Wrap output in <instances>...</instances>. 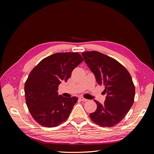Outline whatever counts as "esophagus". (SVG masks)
<instances>
[{
  "label": "esophagus",
  "mask_w": 154,
  "mask_h": 154,
  "mask_svg": "<svg viewBox=\"0 0 154 154\" xmlns=\"http://www.w3.org/2000/svg\"><path fill=\"white\" fill-rule=\"evenodd\" d=\"M79 100H80V101H84V102H85V101H87V99L83 98V97H79Z\"/></svg>",
  "instance_id": "esophagus-1"
}]
</instances>
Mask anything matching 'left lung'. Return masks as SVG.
<instances>
[{"mask_svg":"<svg viewBox=\"0 0 154 154\" xmlns=\"http://www.w3.org/2000/svg\"><path fill=\"white\" fill-rule=\"evenodd\" d=\"M82 54L106 94L103 105L94 100L97 109L90 114V118L101 127H113L125 118L133 105L135 87L132 77L117 60L103 53L87 51Z\"/></svg>","mask_w":154,"mask_h":154,"instance_id":"left-lung-1","label":"left lung"}]
</instances>
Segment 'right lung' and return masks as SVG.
I'll list each match as a JSON object with an SVG mask.
<instances>
[{"mask_svg": "<svg viewBox=\"0 0 154 154\" xmlns=\"http://www.w3.org/2000/svg\"><path fill=\"white\" fill-rule=\"evenodd\" d=\"M83 61L77 53H55L32 70L25 83L26 105L36 122L55 127L66 121L78 98L58 95V85L67 82L72 71Z\"/></svg>", "mask_w": 154, "mask_h": 154, "instance_id": "1", "label": "right lung"}]
</instances>
